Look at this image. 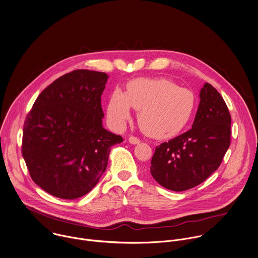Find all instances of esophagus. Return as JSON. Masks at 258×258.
Segmentation results:
<instances>
[{"label":"esophagus","mask_w":258,"mask_h":258,"mask_svg":"<svg viewBox=\"0 0 258 258\" xmlns=\"http://www.w3.org/2000/svg\"><path fill=\"white\" fill-rule=\"evenodd\" d=\"M128 142H130V144H132V145H138V144H140V140H139L138 138H136V137H133V136H131V137L128 138Z\"/></svg>","instance_id":"34e87169"}]
</instances>
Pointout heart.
Here are the masks:
<instances>
[{
  "mask_svg": "<svg viewBox=\"0 0 258 258\" xmlns=\"http://www.w3.org/2000/svg\"><path fill=\"white\" fill-rule=\"evenodd\" d=\"M139 110L138 120L145 134L156 139H169L191 120L196 98L194 93L166 78H138L109 96L106 115L109 123L120 128L131 117V109Z\"/></svg>",
  "mask_w": 258,
  "mask_h": 258,
  "instance_id": "obj_1",
  "label": "heart"
}]
</instances>
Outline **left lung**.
Listing matches in <instances>:
<instances>
[{"label": "left lung", "mask_w": 258, "mask_h": 258, "mask_svg": "<svg viewBox=\"0 0 258 258\" xmlns=\"http://www.w3.org/2000/svg\"><path fill=\"white\" fill-rule=\"evenodd\" d=\"M199 96L192 128L158 146L151 162L153 178L175 192L204 182L219 168L230 146L231 116L221 94L206 82Z\"/></svg>", "instance_id": "1"}]
</instances>
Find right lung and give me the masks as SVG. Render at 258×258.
Returning <instances> with one entry per match:
<instances>
[{
    "mask_svg": "<svg viewBox=\"0 0 258 258\" xmlns=\"http://www.w3.org/2000/svg\"><path fill=\"white\" fill-rule=\"evenodd\" d=\"M107 79L97 71L67 73L40 93L26 117L22 155L32 180L50 195L72 200L90 192L110 148L122 142L102 125Z\"/></svg>",
    "mask_w": 258,
    "mask_h": 258,
    "instance_id": "1",
    "label": "right lung"
}]
</instances>
